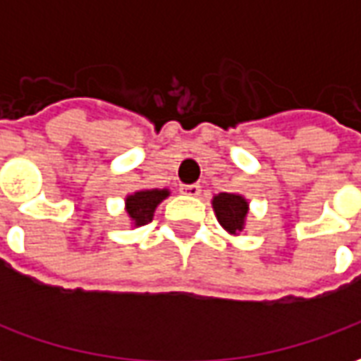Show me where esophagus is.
<instances>
[{
	"label": "esophagus",
	"mask_w": 361,
	"mask_h": 361,
	"mask_svg": "<svg viewBox=\"0 0 361 361\" xmlns=\"http://www.w3.org/2000/svg\"><path fill=\"white\" fill-rule=\"evenodd\" d=\"M181 193H185L189 197H197L201 193V185L199 183H191V185H181L180 188Z\"/></svg>",
	"instance_id": "obj_1"
}]
</instances>
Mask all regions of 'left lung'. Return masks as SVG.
<instances>
[{
    "instance_id": "1",
    "label": "left lung",
    "mask_w": 361,
    "mask_h": 361,
    "mask_svg": "<svg viewBox=\"0 0 361 361\" xmlns=\"http://www.w3.org/2000/svg\"><path fill=\"white\" fill-rule=\"evenodd\" d=\"M212 209L219 224L228 234L240 235V232H243L245 219L250 212V203L245 197L240 193H219L212 197Z\"/></svg>"
}]
</instances>
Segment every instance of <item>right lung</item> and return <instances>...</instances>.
<instances>
[{"label":"right lung","instance_id":"right-lung-1","mask_svg":"<svg viewBox=\"0 0 361 361\" xmlns=\"http://www.w3.org/2000/svg\"><path fill=\"white\" fill-rule=\"evenodd\" d=\"M166 197H170V189H139L133 191L126 197V212L129 220H131V226L139 228L149 224L157 207Z\"/></svg>","mask_w":361,"mask_h":361}]
</instances>
